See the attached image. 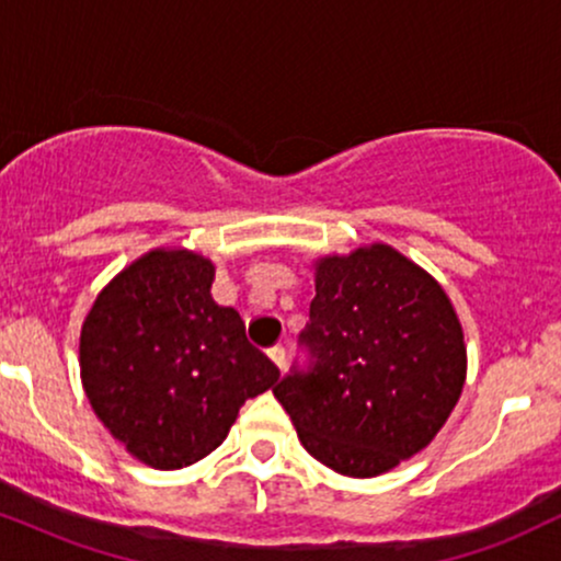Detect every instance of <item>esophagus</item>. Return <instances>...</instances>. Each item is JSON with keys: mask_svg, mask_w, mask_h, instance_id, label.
I'll return each mask as SVG.
<instances>
[{"mask_svg": "<svg viewBox=\"0 0 561 561\" xmlns=\"http://www.w3.org/2000/svg\"><path fill=\"white\" fill-rule=\"evenodd\" d=\"M268 358H272L274 366H279V369H285V364H287V353H285V347H282V345L268 347Z\"/></svg>", "mask_w": 561, "mask_h": 561, "instance_id": "34e87169", "label": "esophagus"}]
</instances>
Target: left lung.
Wrapping results in <instances>:
<instances>
[{
  "instance_id": "obj_1",
  "label": "left lung",
  "mask_w": 561,
  "mask_h": 561,
  "mask_svg": "<svg viewBox=\"0 0 561 561\" xmlns=\"http://www.w3.org/2000/svg\"><path fill=\"white\" fill-rule=\"evenodd\" d=\"M300 345L311 366L274 388L302 448L347 478H377L430 446L459 401L467 347L446 289L390 244L317 263Z\"/></svg>"
}]
</instances>
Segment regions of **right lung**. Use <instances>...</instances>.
<instances>
[{
    "mask_svg": "<svg viewBox=\"0 0 561 561\" xmlns=\"http://www.w3.org/2000/svg\"><path fill=\"white\" fill-rule=\"evenodd\" d=\"M216 266L158 248L96 295L81 327V382L100 422L156 469L205 459L240 405L279 379L234 308L210 298Z\"/></svg>",
    "mask_w": 561,
    "mask_h": 561,
    "instance_id": "right-lung-1",
    "label": "right lung"
}]
</instances>
